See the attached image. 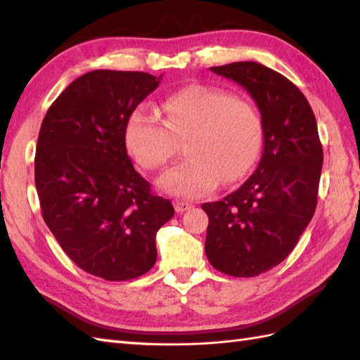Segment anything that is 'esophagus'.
I'll list each match as a JSON object with an SVG mask.
<instances>
[{
	"mask_svg": "<svg viewBox=\"0 0 360 360\" xmlns=\"http://www.w3.org/2000/svg\"><path fill=\"white\" fill-rule=\"evenodd\" d=\"M192 207H193V204H190L187 201H176L174 202V210L178 212V213H184V212L190 210Z\"/></svg>",
	"mask_w": 360,
	"mask_h": 360,
	"instance_id": "1",
	"label": "esophagus"
}]
</instances>
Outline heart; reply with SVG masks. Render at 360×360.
Returning a JSON list of instances; mask_svg holds the SVG:
<instances>
[{
    "instance_id": "heart-1",
    "label": "heart",
    "mask_w": 360,
    "mask_h": 360,
    "mask_svg": "<svg viewBox=\"0 0 360 360\" xmlns=\"http://www.w3.org/2000/svg\"><path fill=\"white\" fill-rule=\"evenodd\" d=\"M164 120L137 106L125 125L129 155L145 170H159L174 155L176 141L186 142V162L158 181L167 193L196 198L219 181L235 184L255 165L262 150L263 125L258 111L224 89L190 85L162 102Z\"/></svg>"
}]
</instances>
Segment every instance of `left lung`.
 I'll use <instances>...</instances> for the list:
<instances>
[{"instance_id":"left-lung-1","label":"left lung","mask_w":360,"mask_h":360,"mask_svg":"<svg viewBox=\"0 0 360 360\" xmlns=\"http://www.w3.org/2000/svg\"><path fill=\"white\" fill-rule=\"evenodd\" d=\"M248 91L262 114L263 155L233 193L205 202V255L232 277H255L280 264L317 205L323 150L307 97L285 75L255 62L210 68Z\"/></svg>"}]
</instances>
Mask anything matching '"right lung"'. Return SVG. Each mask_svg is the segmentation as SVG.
Masks as SVG:
<instances>
[{
    "label": "right lung",
    "mask_w": 360,
    "mask_h": 360,
    "mask_svg": "<svg viewBox=\"0 0 360 360\" xmlns=\"http://www.w3.org/2000/svg\"><path fill=\"white\" fill-rule=\"evenodd\" d=\"M159 77L97 70L75 79L46 112L35 187L43 219L80 269L108 281L141 277L156 263V233L174 215L151 193L125 145L129 114Z\"/></svg>",
    "instance_id": "1"
}]
</instances>
